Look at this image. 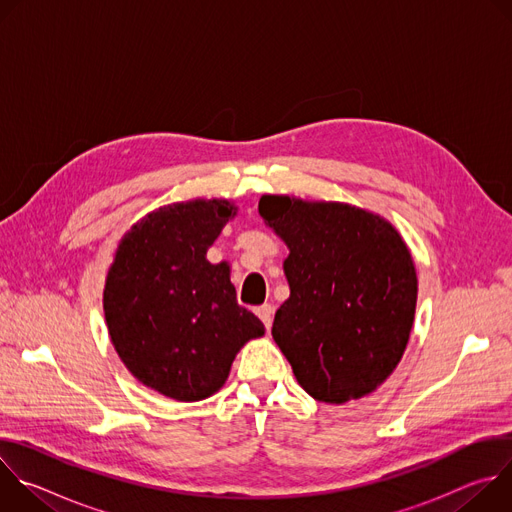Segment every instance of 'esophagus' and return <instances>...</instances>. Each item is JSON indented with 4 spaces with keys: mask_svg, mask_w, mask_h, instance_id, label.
<instances>
[{
    "mask_svg": "<svg viewBox=\"0 0 512 512\" xmlns=\"http://www.w3.org/2000/svg\"><path fill=\"white\" fill-rule=\"evenodd\" d=\"M273 306L271 304H263V306H259L257 310H255V314L259 316V320L263 322V326L269 330L271 328V324H273Z\"/></svg>",
    "mask_w": 512,
    "mask_h": 512,
    "instance_id": "34e87169",
    "label": "esophagus"
}]
</instances>
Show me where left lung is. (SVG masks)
<instances>
[{
  "instance_id": "1",
  "label": "left lung",
  "mask_w": 512,
  "mask_h": 512,
  "mask_svg": "<svg viewBox=\"0 0 512 512\" xmlns=\"http://www.w3.org/2000/svg\"><path fill=\"white\" fill-rule=\"evenodd\" d=\"M259 214L289 249V298L271 334L298 383L336 405L373 393L413 326L417 273L405 241L379 214L342 202L267 194Z\"/></svg>"
}]
</instances>
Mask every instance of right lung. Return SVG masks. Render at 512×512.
<instances>
[{
    "mask_svg": "<svg viewBox=\"0 0 512 512\" xmlns=\"http://www.w3.org/2000/svg\"><path fill=\"white\" fill-rule=\"evenodd\" d=\"M235 210L216 198L162 206L123 235L107 273L103 310L119 358L176 401L216 393L243 344L265 334L237 304L229 265L206 261Z\"/></svg>",
    "mask_w": 512,
    "mask_h": 512,
    "instance_id": "1",
    "label": "right lung"
}]
</instances>
